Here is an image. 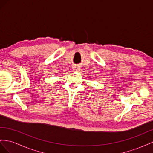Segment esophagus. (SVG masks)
<instances>
[{
    "label": "esophagus",
    "mask_w": 153,
    "mask_h": 153,
    "mask_svg": "<svg viewBox=\"0 0 153 153\" xmlns=\"http://www.w3.org/2000/svg\"><path fill=\"white\" fill-rule=\"evenodd\" d=\"M79 71V68L77 67H74L73 68V71H74V72H78Z\"/></svg>",
    "instance_id": "1"
}]
</instances>
